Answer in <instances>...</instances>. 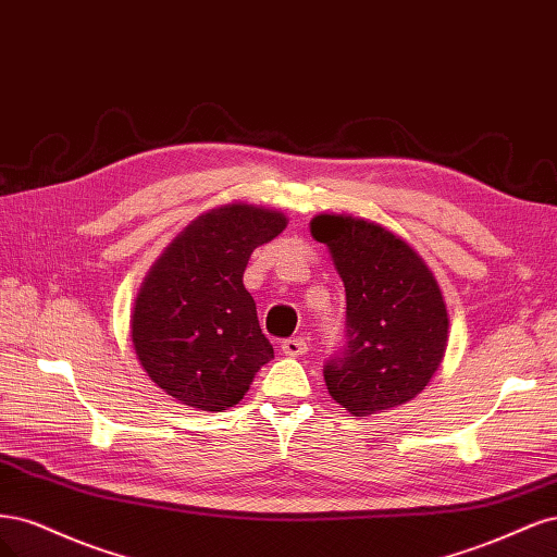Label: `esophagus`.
<instances>
[{
	"instance_id": "1",
	"label": "esophagus",
	"mask_w": 557,
	"mask_h": 557,
	"mask_svg": "<svg viewBox=\"0 0 557 557\" xmlns=\"http://www.w3.org/2000/svg\"><path fill=\"white\" fill-rule=\"evenodd\" d=\"M282 354L284 356H302V354H308V343H305L302 337L284 339V343H282Z\"/></svg>"
}]
</instances>
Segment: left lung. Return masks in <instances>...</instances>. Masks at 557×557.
Here are the masks:
<instances>
[{
	"label": "left lung",
	"instance_id": "left-lung-1",
	"mask_svg": "<svg viewBox=\"0 0 557 557\" xmlns=\"http://www.w3.org/2000/svg\"><path fill=\"white\" fill-rule=\"evenodd\" d=\"M310 228L331 249L347 292L345 343L324 366L333 400L368 417L417 398L448 339L437 280L414 249L380 224L319 214Z\"/></svg>",
	"mask_w": 557,
	"mask_h": 557
}]
</instances>
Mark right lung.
<instances>
[{"label":"right lung","instance_id":"obj_1","mask_svg":"<svg viewBox=\"0 0 557 557\" xmlns=\"http://www.w3.org/2000/svg\"><path fill=\"white\" fill-rule=\"evenodd\" d=\"M275 210L231 203L194 220L152 265L132 317L143 370L183 405H238L273 358L243 284L249 257L284 231Z\"/></svg>","mask_w":557,"mask_h":557}]
</instances>
